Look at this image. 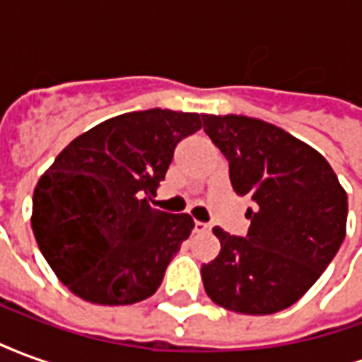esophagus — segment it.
Wrapping results in <instances>:
<instances>
[{
    "mask_svg": "<svg viewBox=\"0 0 362 362\" xmlns=\"http://www.w3.org/2000/svg\"><path fill=\"white\" fill-rule=\"evenodd\" d=\"M211 230V225L209 223H202V221H196L194 223V233H209Z\"/></svg>",
    "mask_w": 362,
    "mask_h": 362,
    "instance_id": "1",
    "label": "esophagus"
}]
</instances>
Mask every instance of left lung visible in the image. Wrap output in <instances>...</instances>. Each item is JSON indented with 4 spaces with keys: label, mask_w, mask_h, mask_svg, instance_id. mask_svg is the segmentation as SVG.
Returning <instances> with one entry per match:
<instances>
[{
    "label": "left lung",
    "mask_w": 362,
    "mask_h": 362,
    "mask_svg": "<svg viewBox=\"0 0 362 362\" xmlns=\"http://www.w3.org/2000/svg\"><path fill=\"white\" fill-rule=\"evenodd\" d=\"M202 118L227 157L233 189L254 204L246 236L213 228L221 252L202 266L205 293L238 314L285 310L339 250L347 194L326 158L285 129L236 114Z\"/></svg>",
    "instance_id": "left-lung-1"
}]
</instances>
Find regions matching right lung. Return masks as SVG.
Here are the masks:
<instances>
[{"label":"right lung","instance_id":"obj_1","mask_svg":"<svg viewBox=\"0 0 362 362\" xmlns=\"http://www.w3.org/2000/svg\"><path fill=\"white\" fill-rule=\"evenodd\" d=\"M196 112L151 108L90 127L59 153L33 196V233L58 279L93 304L149 298L194 228L188 213L153 209Z\"/></svg>","mask_w":362,"mask_h":362}]
</instances>
